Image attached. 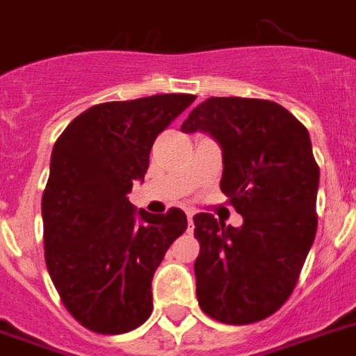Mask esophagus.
<instances>
[{
    "mask_svg": "<svg viewBox=\"0 0 356 356\" xmlns=\"http://www.w3.org/2000/svg\"><path fill=\"white\" fill-rule=\"evenodd\" d=\"M186 218H188V231L194 229V212H186Z\"/></svg>",
    "mask_w": 356,
    "mask_h": 356,
    "instance_id": "34e87169",
    "label": "esophagus"
}]
</instances>
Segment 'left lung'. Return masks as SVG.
I'll list each match as a JSON object with an SVG mask.
<instances>
[{"label":"left lung","instance_id":"obj_1","mask_svg":"<svg viewBox=\"0 0 356 356\" xmlns=\"http://www.w3.org/2000/svg\"><path fill=\"white\" fill-rule=\"evenodd\" d=\"M181 131L220 144V188L243 218L233 227L194 216L201 310L229 325L264 320L290 298L316 236L320 168L309 131L279 103L249 97H209Z\"/></svg>","mask_w":356,"mask_h":356}]
</instances>
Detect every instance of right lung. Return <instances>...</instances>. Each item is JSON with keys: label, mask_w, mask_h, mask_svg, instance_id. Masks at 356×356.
Segmentation results:
<instances>
[{"label": "right lung", "mask_w": 356, "mask_h": 356, "mask_svg": "<svg viewBox=\"0 0 356 356\" xmlns=\"http://www.w3.org/2000/svg\"><path fill=\"white\" fill-rule=\"evenodd\" d=\"M194 99L156 94L99 103L53 145L42 195L46 266L64 307L90 331L129 332L153 310L155 270L188 222L175 207L136 211L127 194L144 181L159 133Z\"/></svg>", "instance_id": "add662e5"}]
</instances>
